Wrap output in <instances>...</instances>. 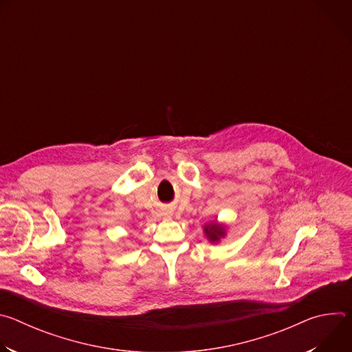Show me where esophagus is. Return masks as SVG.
<instances>
[{"label": "esophagus", "mask_w": 352, "mask_h": 352, "mask_svg": "<svg viewBox=\"0 0 352 352\" xmlns=\"http://www.w3.org/2000/svg\"><path fill=\"white\" fill-rule=\"evenodd\" d=\"M168 216H170V213H168Z\"/></svg>", "instance_id": "34e87169"}]
</instances>
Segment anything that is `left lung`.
Segmentation results:
<instances>
[{
  "instance_id": "8db88e82",
  "label": "left lung",
  "mask_w": 352,
  "mask_h": 352,
  "mask_svg": "<svg viewBox=\"0 0 352 352\" xmlns=\"http://www.w3.org/2000/svg\"><path fill=\"white\" fill-rule=\"evenodd\" d=\"M227 231L228 227L224 223H220L219 220H213L209 221L204 226V234L206 236V239L210 243H219L221 242V239H224L227 236Z\"/></svg>"
}]
</instances>
